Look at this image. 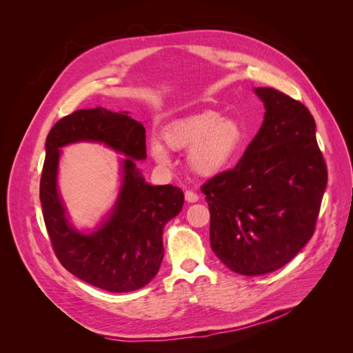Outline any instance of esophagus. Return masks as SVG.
Returning a JSON list of instances; mask_svg holds the SVG:
<instances>
[{"instance_id":"esophagus-1","label":"esophagus","mask_w":353,"mask_h":353,"mask_svg":"<svg viewBox=\"0 0 353 353\" xmlns=\"http://www.w3.org/2000/svg\"><path fill=\"white\" fill-rule=\"evenodd\" d=\"M199 194L196 193V191H193V190H187L185 191V200L188 201V203H196V201H199Z\"/></svg>"}]
</instances>
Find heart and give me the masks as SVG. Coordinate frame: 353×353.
Wrapping results in <instances>:
<instances>
[{
    "label": "heart",
    "mask_w": 353,
    "mask_h": 353,
    "mask_svg": "<svg viewBox=\"0 0 353 353\" xmlns=\"http://www.w3.org/2000/svg\"><path fill=\"white\" fill-rule=\"evenodd\" d=\"M163 140L172 150L188 152V162L200 175H215L237 154L244 140L241 126L231 119H222L215 110H203L168 125ZM160 165L170 163L168 148L159 141L150 145Z\"/></svg>",
    "instance_id": "b5f03b06"
}]
</instances>
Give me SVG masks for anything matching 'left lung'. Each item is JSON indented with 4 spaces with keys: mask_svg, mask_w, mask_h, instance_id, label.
Instances as JSON below:
<instances>
[{
    "mask_svg": "<svg viewBox=\"0 0 353 353\" xmlns=\"http://www.w3.org/2000/svg\"><path fill=\"white\" fill-rule=\"evenodd\" d=\"M265 119L236 168L201 185L210 210V248L234 272L261 275L290 262L311 240L327 165L306 105L256 88Z\"/></svg>",
    "mask_w": 353,
    "mask_h": 353,
    "instance_id": "obj_1",
    "label": "left lung"
}]
</instances>
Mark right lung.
Masks as SVG:
<instances>
[{
  "instance_id": "right-lung-1",
  "label": "right lung",
  "mask_w": 353,
  "mask_h": 353,
  "mask_svg": "<svg viewBox=\"0 0 353 353\" xmlns=\"http://www.w3.org/2000/svg\"><path fill=\"white\" fill-rule=\"evenodd\" d=\"M83 139L105 142L130 156L114 213L92 234H81L68 225L55 183L58 148ZM46 150L39 199L60 263L82 281L108 292H132L150 283L163 259V227L183 209L184 193L174 185H148L138 172L134 159L147 156L143 123L126 112L81 109L51 128Z\"/></svg>"
}]
</instances>
